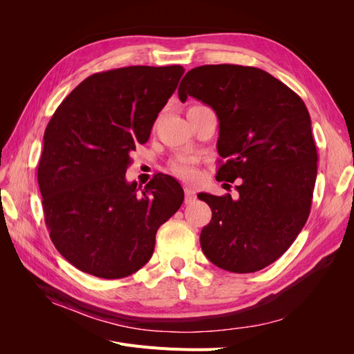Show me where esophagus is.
<instances>
[{
	"label": "esophagus",
	"mask_w": 354,
	"mask_h": 354,
	"mask_svg": "<svg viewBox=\"0 0 354 354\" xmlns=\"http://www.w3.org/2000/svg\"><path fill=\"white\" fill-rule=\"evenodd\" d=\"M195 199H196L195 190L192 189V187H189V186H185V202L186 203H192Z\"/></svg>",
	"instance_id": "esophagus-1"
}]
</instances>
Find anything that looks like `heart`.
<instances>
[{"label": "heart", "instance_id": "obj_1", "mask_svg": "<svg viewBox=\"0 0 354 354\" xmlns=\"http://www.w3.org/2000/svg\"><path fill=\"white\" fill-rule=\"evenodd\" d=\"M169 171L171 174H174L180 178L192 180L196 176V168L194 165V160L187 156H177L169 162Z\"/></svg>", "mask_w": 354, "mask_h": 354}]
</instances>
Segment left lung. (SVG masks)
Returning a JSON list of instances; mask_svg holds the SVG:
<instances>
[{"instance_id":"8db88e82","label":"left lung","mask_w":354,"mask_h":354,"mask_svg":"<svg viewBox=\"0 0 354 354\" xmlns=\"http://www.w3.org/2000/svg\"><path fill=\"white\" fill-rule=\"evenodd\" d=\"M189 95L218 118L217 151L226 159L216 178H242L239 198L199 194L212 218L201 232L207 259L223 270L252 273L292 245L308 218L317 151L304 102L263 69L205 65L181 80Z\"/></svg>"}]
</instances>
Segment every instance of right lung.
<instances>
[{"label":"right lung","instance_id":"1","mask_svg":"<svg viewBox=\"0 0 354 354\" xmlns=\"http://www.w3.org/2000/svg\"><path fill=\"white\" fill-rule=\"evenodd\" d=\"M183 66L94 73L60 103L46 128L38 185L50 238L84 273L130 276L151 260L155 236L185 199L171 176L138 194L125 171L176 91Z\"/></svg>","mask_w":354,"mask_h":354}]
</instances>
